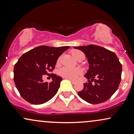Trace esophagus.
Returning <instances> with one entry per match:
<instances>
[{"label":"esophagus","instance_id":"esophagus-1","mask_svg":"<svg viewBox=\"0 0 134 134\" xmlns=\"http://www.w3.org/2000/svg\"><path fill=\"white\" fill-rule=\"evenodd\" d=\"M66 79H68V78H66ZM68 80H70V81L72 82V84H73V85H75V84H76V81H74V80H71V79H68Z\"/></svg>","mask_w":134,"mask_h":134}]
</instances>
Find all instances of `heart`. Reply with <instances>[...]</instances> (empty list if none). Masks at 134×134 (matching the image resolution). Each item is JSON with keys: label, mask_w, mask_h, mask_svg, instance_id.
<instances>
[{"label": "heart", "mask_w": 134, "mask_h": 134, "mask_svg": "<svg viewBox=\"0 0 134 134\" xmlns=\"http://www.w3.org/2000/svg\"><path fill=\"white\" fill-rule=\"evenodd\" d=\"M82 53L80 51L75 50L72 52V56L76 59L82 54ZM81 70L78 68H72L69 67H63L59 70V75L62 77H65V78L71 79V80H76L79 76L81 75Z\"/></svg>", "instance_id": "1"}]
</instances>
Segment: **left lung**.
I'll list each match as a JSON object with an SVG mask.
<instances>
[{"mask_svg":"<svg viewBox=\"0 0 134 134\" xmlns=\"http://www.w3.org/2000/svg\"><path fill=\"white\" fill-rule=\"evenodd\" d=\"M74 48L85 54L90 64V69L85 75L88 82L84 84L83 90L77 94L93 104L106 101L118 90L121 80L122 64L118 57L111 51L95 44ZM96 77L97 79H94ZM93 80L94 84H92Z\"/></svg>","mask_w":134,"mask_h":134,"instance_id":"left-lung-1","label":"left lung"}]
</instances>
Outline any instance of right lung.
I'll return each mask as SVG.
<instances>
[{
    "mask_svg": "<svg viewBox=\"0 0 134 134\" xmlns=\"http://www.w3.org/2000/svg\"><path fill=\"white\" fill-rule=\"evenodd\" d=\"M70 47L40 46L26 52L14 66V80L20 94L26 101L35 105L45 103L54 96L62 78L49 74L57 59ZM52 74V81L43 82L42 76Z\"/></svg>",
    "mask_w": 134,
    "mask_h": 134,
    "instance_id": "1",
    "label": "right lung"
}]
</instances>
